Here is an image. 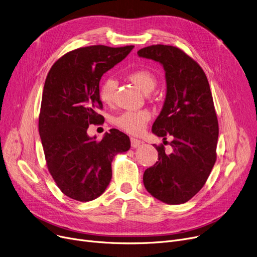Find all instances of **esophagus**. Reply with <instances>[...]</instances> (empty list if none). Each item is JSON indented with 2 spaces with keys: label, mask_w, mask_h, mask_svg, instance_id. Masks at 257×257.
<instances>
[{
  "label": "esophagus",
  "mask_w": 257,
  "mask_h": 257,
  "mask_svg": "<svg viewBox=\"0 0 257 257\" xmlns=\"http://www.w3.org/2000/svg\"><path fill=\"white\" fill-rule=\"evenodd\" d=\"M142 144H143V142L141 140L131 138V147L133 148V149H136V148H139Z\"/></svg>",
  "instance_id": "34e87169"
}]
</instances>
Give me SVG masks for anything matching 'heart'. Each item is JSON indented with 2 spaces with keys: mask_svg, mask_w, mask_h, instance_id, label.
Masks as SVG:
<instances>
[{
  "mask_svg": "<svg viewBox=\"0 0 257 257\" xmlns=\"http://www.w3.org/2000/svg\"><path fill=\"white\" fill-rule=\"evenodd\" d=\"M130 80L140 87L144 92L148 93L156 86V77L147 70H137L130 73ZM117 86L116 80L112 77L106 78L100 86V98L105 103H111ZM151 118V113L148 110H128L118 115L114 123L117 127L130 134L141 133L148 121Z\"/></svg>",
  "mask_w": 257,
  "mask_h": 257,
  "instance_id": "1",
  "label": "heart"
}]
</instances>
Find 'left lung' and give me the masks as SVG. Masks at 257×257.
Segmentation results:
<instances>
[{
	"mask_svg": "<svg viewBox=\"0 0 257 257\" xmlns=\"http://www.w3.org/2000/svg\"><path fill=\"white\" fill-rule=\"evenodd\" d=\"M138 54L164 67L166 99L152 132L173 140L170 154L164 146H155L158 161L145 171L144 185L164 203L182 204L203 187L217 159L219 125L208 80L201 66L178 48L156 45Z\"/></svg>",
	"mask_w": 257,
	"mask_h": 257,
	"instance_id": "obj_1",
	"label": "left lung"
}]
</instances>
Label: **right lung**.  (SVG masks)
Instances as JSON below:
<instances>
[{
  "label": "right lung",
  "instance_id": "1",
  "mask_svg": "<svg viewBox=\"0 0 257 257\" xmlns=\"http://www.w3.org/2000/svg\"><path fill=\"white\" fill-rule=\"evenodd\" d=\"M133 46H91L65 54L47 76L38 130L48 169L67 197L87 202L101 196L109 184L114 156L130 149V140L117 129L98 142L89 125L104 117L99 84L102 76L132 51Z\"/></svg>",
  "mask_w": 257,
  "mask_h": 257
}]
</instances>
